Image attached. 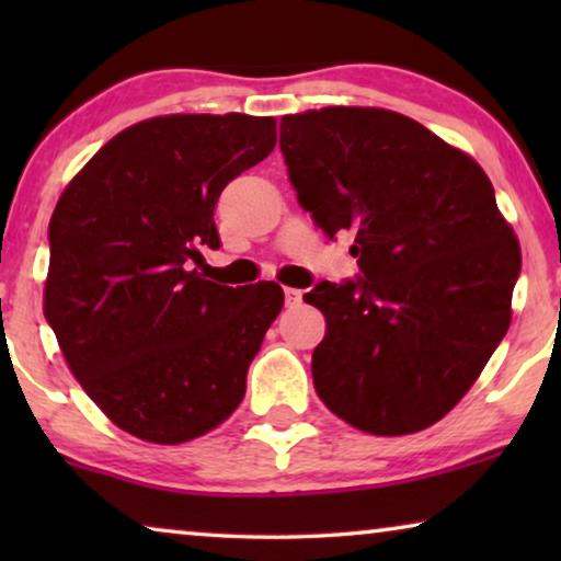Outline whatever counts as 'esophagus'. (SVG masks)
Instances as JSON below:
<instances>
[{
	"label": "esophagus",
	"mask_w": 561,
	"mask_h": 561,
	"mask_svg": "<svg viewBox=\"0 0 561 561\" xmlns=\"http://www.w3.org/2000/svg\"><path fill=\"white\" fill-rule=\"evenodd\" d=\"M283 296H286V306H296V304H301L304 290H298V288H283Z\"/></svg>",
	"instance_id": "esophagus-1"
}]
</instances>
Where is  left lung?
I'll use <instances>...</instances> for the list:
<instances>
[{
	"label": "left lung",
	"instance_id": "1",
	"mask_svg": "<svg viewBox=\"0 0 561 561\" xmlns=\"http://www.w3.org/2000/svg\"><path fill=\"white\" fill-rule=\"evenodd\" d=\"M280 152L317 227L355 234L357 278L304 296L327 317L319 398L367 434L436 424L511 324L520 248L493 183L416 119L367 106L283 117Z\"/></svg>",
	"mask_w": 561,
	"mask_h": 561
}]
</instances>
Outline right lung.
I'll return each mask as SVG.
<instances>
[{"label": "right lung", "mask_w": 561, "mask_h": 561, "mask_svg": "<svg viewBox=\"0 0 561 561\" xmlns=\"http://www.w3.org/2000/svg\"><path fill=\"white\" fill-rule=\"evenodd\" d=\"M275 148V119L171 114L114 135L53 211L45 319L91 401L152 444L196 439L244 398L283 288L198 273L219 194Z\"/></svg>", "instance_id": "1"}]
</instances>
